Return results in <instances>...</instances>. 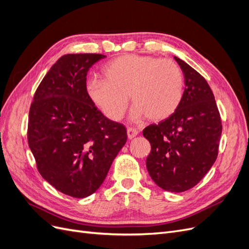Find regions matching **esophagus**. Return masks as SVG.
I'll list each match as a JSON object with an SVG mask.
<instances>
[{
    "label": "esophagus",
    "instance_id": "esophagus-1",
    "mask_svg": "<svg viewBox=\"0 0 249 249\" xmlns=\"http://www.w3.org/2000/svg\"><path fill=\"white\" fill-rule=\"evenodd\" d=\"M126 135H127V138L133 139L138 135V131L136 129H132V127H129V129L126 130Z\"/></svg>",
    "mask_w": 249,
    "mask_h": 249
}]
</instances>
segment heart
<instances>
[{
	"label": "heart",
	"mask_w": 249,
	"mask_h": 249,
	"mask_svg": "<svg viewBox=\"0 0 249 249\" xmlns=\"http://www.w3.org/2000/svg\"><path fill=\"white\" fill-rule=\"evenodd\" d=\"M104 79L87 82L89 99L113 122L122 119L127 96L134 105L131 118L162 122L178 108L184 78L179 66L170 59L127 54L111 60L103 69Z\"/></svg>",
	"instance_id": "heart-1"
}]
</instances>
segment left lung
<instances>
[{"instance_id": "8db88e82", "label": "left lung", "mask_w": 249, "mask_h": 249, "mask_svg": "<svg viewBox=\"0 0 249 249\" xmlns=\"http://www.w3.org/2000/svg\"><path fill=\"white\" fill-rule=\"evenodd\" d=\"M185 78L178 108L167 119L143 130L150 143L146 168L162 189L184 192L196 185L213 166L222 132L214 94L207 81L175 57Z\"/></svg>"}]
</instances>
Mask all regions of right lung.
Instances as JSON below:
<instances>
[{
  "instance_id": "1",
  "label": "right lung",
  "mask_w": 249,
  "mask_h": 249,
  "mask_svg": "<svg viewBox=\"0 0 249 249\" xmlns=\"http://www.w3.org/2000/svg\"><path fill=\"white\" fill-rule=\"evenodd\" d=\"M105 57L59 58L37 88L29 112L28 143L39 173L76 198L99 189L127 138L124 125L105 116L86 91L89 69Z\"/></svg>"
}]
</instances>
